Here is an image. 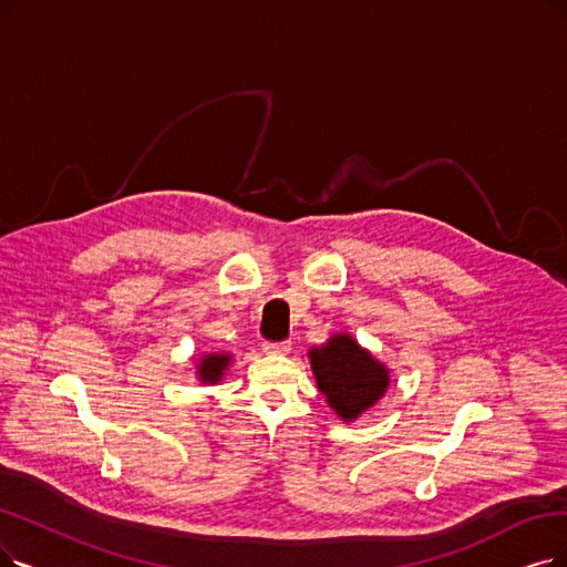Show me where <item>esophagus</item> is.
Wrapping results in <instances>:
<instances>
[{"label":"esophagus","mask_w":567,"mask_h":567,"mask_svg":"<svg viewBox=\"0 0 567 567\" xmlns=\"http://www.w3.org/2000/svg\"><path fill=\"white\" fill-rule=\"evenodd\" d=\"M290 347L292 344L288 342V339H284V342H265L262 351L269 355H286V353H290Z\"/></svg>","instance_id":"34e87169"}]
</instances>
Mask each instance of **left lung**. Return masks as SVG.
I'll return each mask as SVG.
<instances>
[{"label": "left lung", "mask_w": 567, "mask_h": 567, "mask_svg": "<svg viewBox=\"0 0 567 567\" xmlns=\"http://www.w3.org/2000/svg\"><path fill=\"white\" fill-rule=\"evenodd\" d=\"M316 386L339 419L355 421L389 389V370L347 332L330 337L309 351Z\"/></svg>", "instance_id": "left-lung-1"}]
</instances>
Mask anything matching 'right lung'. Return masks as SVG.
I'll return each mask as SVG.
<instances>
[{"label":"right lung","mask_w":567,"mask_h":567,"mask_svg":"<svg viewBox=\"0 0 567 567\" xmlns=\"http://www.w3.org/2000/svg\"><path fill=\"white\" fill-rule=\"evenodd\" d=\"M233 355L230 353H207L202 355L197 365V377L202 383H218L223 372L228 370Z\"/></svg>","instance_id":"right-lung-1"}]
</instances>
